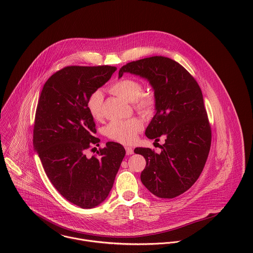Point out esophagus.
Listing matches in <instances>:
<instances>
[{
	"label": "esophagus",
	"mask_w": 253,
	"mask_h": 253,
	"mask_svg": "<svg viewBox=\"0 0 253 253\" xmlns=\"http://www.w3.org/2000/svg\"><path fill=\"white\" fill-rule=\"evenodd\" d=\"M126 153L127 156L133 154V149L131 147H126Z\"/></svg>",
	"instance_id": "esophagus-1"
}]
</instances>
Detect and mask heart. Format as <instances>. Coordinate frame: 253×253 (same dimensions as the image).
Masks as SVG:
<instances>
[{"instance_id":"1","label":"heart","mask_w":253,"mask_h":253,"mask_svg":"<svg viewBox=\"0 0 253 253\" xmlns=\"http://www.w3.org/2000/svg\"><path fill=\"white\" fill-rule=\"evenodd\" d=\"M111 91L121 98L135 102L136 108L142 112H149L154 107V98L151 95H141L142 84L137 80L131 78H123L115 82L111 87ZM104 95L100 89L94 90L87 98L86 108L90 116L94 119L102 117V105ZM142 129V123L137 119H129L126 121H112L106 129V135L109 138L123 143L131 144L136 140L137 133Z\"/></svg>"}]
</instances>
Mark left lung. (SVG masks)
Segmentation results:
<instances>
[{"instance_id": "1", "label": "left lung", "mask_w": 253, "mask_h": 253, "mask_svg": "<svg viewBox=\"0 0 253 253\" xmlns=\"http://www.w3.org/2000/svg\"><path fill=\"white\" fill-rule=\"evenodd\" d=\"M125 73L149 82L154 90L155 116L145 135L155 142L165 137L160 153L134 149L146 160L141 182L158 198H175L200 177L211 149V130L202 90L183 66L164 56L129 62L120 69L119 78Z\"/></svg>"}]
</instances>
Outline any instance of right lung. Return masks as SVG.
<instances>
[{
    "label": "right lung",
    "instance_id": "1",
    "mask_svg": "<svg viewBox=\"0 0 253 253\" xmlns=\"http://www.w3.org/2000/svg\"><path fill=\"white\" fill-rule=\"evenodd\" d=\"M112 66H68L43 84L37 106L33 145L46 176L70 203L92 209L103 203L126 155L125 148L107 142L88 158L85 150L100 140L86 108L90 93L105 84Z\"/></svg>",
    "mask_w": 253,
    "mask_h": 253
}]
</instances>
